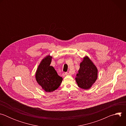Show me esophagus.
<instances>
[{
  "mask_svg": "<svg viewBox=\"0 0 126 126\" xmlns=\"http://www.w3.org/2000/svg\"><path fill=\"white\" fill-rule=\"evenodd\" d=\"M65 75H66V76H67V75H69L70 74H69V73H68V72H66V73H65Z\"/></svg>",
  "mask_w": 126,
  "mask_h": 126,
  "instance_id": "esophagus-1",
  "label": "esophagus"
}]
</instances>
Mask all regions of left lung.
I'll return each instance as SVG.
<instances>
[{"label":"left lung","mask_w":126,"mask_h":126,"mask_svg":"<svg viewBox=\"0 0 126 126\" xmlns=\"http://www.w3.org/2000/svg\"><path fill=\"white\" fill-rule=\"evenodd\" d=\"M98 77V69L87 56L83 58L75 78L78 87L87 90L95 83Z\"/></svg>","instance_id":"1"}]
</instances>
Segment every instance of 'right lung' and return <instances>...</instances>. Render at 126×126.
Here are the masks:
<instances>
[{
    "mask_svg": "<svg viewBox=\"0 0 126 126\" xmlns=\"http://www.w3.org/2000/svg\"><path fill=\"white\" fill-rule=\"evenodd\" d=\"M52 58L49 55L44 58L38 66L35 74L36 80L46 92L55 91L63 80L54 67L50 66Z\"/></svg>",
    "mask_w": 126,
    "mask_h": 126,
    "instance_id": "obj_1",
    "label": "right lung"
}]
</instances>
